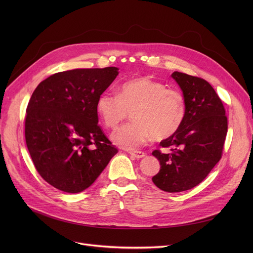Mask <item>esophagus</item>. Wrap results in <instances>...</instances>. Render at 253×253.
Returning <instances> with one entry per match:
<instances>
[{
	"label": "esophagus",
	"mask_w": 253,
	"mask_h": 253,
	"mask_svg": "<svg viewBox=\"0 0 253 253\" xmlns=\"http://www.w3.org/2000/svg\"><path fill=\"white\" fill-rule=\"evenodd\" d=\"M130 155L132 157H134L135 159H141V158L145 157V153H143V152H130Z\"/></svg>",
	"instance_id": "obj_1"
}]
</instances>
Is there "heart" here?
I'll use <instances>...</instances> for the list:
<instances>
[{
    "instance_id": "b5f03b06",
    "label": "heart",
    "mask_w": 253,
    "mask_h": 253,
    "mask_svg": "<svg viewBox=\"0 0 253 253\" xmlns=\"http://www.w3.org/2000/svg\"><path fill=\"white\" fill-rule=\"evenodd\" d=\"M96 111L104 125L116 129L132 114L133 123L113 134L115 144L135 150L155 139L173 135L185 116L184 98L180 92L149 77H138L120 84L118 92L104 91L96 101Z\"/></svg>"
}]
</instances>
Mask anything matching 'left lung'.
<instances>
[{
  "label": "left lung",
  "mask_w": 253,
  "mask_h": 253,
  "mask_svg": "<svg viewBox=\"0 0 253 253\" xmlns=\"http://www.w3.org/2000/svg\"><path fill=\"white\" fill-rule=\"evenodd\" d=\"M171 77L182 91L185 116L175 133L160 142L170 153L153 152L161 168L152 180L162 191L178 193L203 181L220 160L228 119L220 98L205 80L179 72Z\"/></svg>",
  "instance_id": "left-lung-1"
}]
</instances>
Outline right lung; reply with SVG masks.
Here are the masks:
<instances>
[{"label": "right lung", "instance_id": "1", "mask_svg": "<svg viewBox=\"0 0 253 253\" xmlns=\"http://www.w3.org/2000/svg\"><path fill=\"white\" fill-rule=\"evenodd\" d=\"M119 69H76L50 76L30 99L25 141L38 172L66 193L96 180L118 153L98 124L96 101Z\"/></svg>", "mask_w": 253, "mask_h": 253}]
</instances>
